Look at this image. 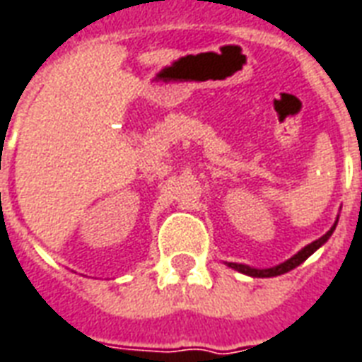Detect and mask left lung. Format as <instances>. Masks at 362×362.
<instances>
[{"mask_svg":"<svg viewBox=\"0 0 362 362\" xmlns=\"http://www.w3.org/2000/svg\"><path fill=\"white\" fill-rule=\"evenodd\" d=\"M336 224H338V221L334 222V226H332V228L322 235V238H318V240H315V242L309 243V245H305V247L301 249V251H297L296 255L291 257V259L276 264V267H270V269H253V267H247V264H238V263H228V267L230 269H235L238 272H242V274H247V276H253V278H272V276H280V274H286V272H290V270H293L296 267H299L303 261H307V259H309V257L313 255L318 247H320V245H324V243L328 242V238L332 235V232L336 230Z\"/></svg>","mask_w":362,"mask_h":362,"instance_id":"1","label":"left lung"}]
</instances>
